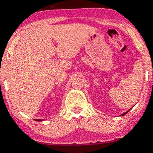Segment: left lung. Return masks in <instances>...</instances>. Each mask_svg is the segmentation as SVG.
I'll return each instance as SVG.
<instances>
[{"label":"left lung","mask_w":153,"mask_h":153,"mask_svg":"<svg viewBox=\"0 0 153 153\" xmlns=\"http://www.w3.org/2000/svg\"><path fill=\"white\" fill-rule=\"evenodd\" d=\"M130 109H131V108H130ZM130 109H128V111H126V112H125V113L122 114V115H121V116H123V115H126V113H128V111H129V110H130Z\"/></svg>","instance_id":"8db88e82"}]
</instances>
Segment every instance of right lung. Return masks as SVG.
<instances>
[{"label":"right lung","instance_id":"right-lung-1","mask_svg":"<svg viewBox=\"0 0 153 153\" xmlns=\"http://www.w3.org/2000/svg\"><path fill=\"white\" fill-rule=\"evenodd\" d=\"M36 121H38V122H41V121H42V119H36Z\"/></svg>","mask_w":153,"mask_h":153}]
</instances>
